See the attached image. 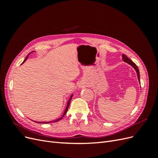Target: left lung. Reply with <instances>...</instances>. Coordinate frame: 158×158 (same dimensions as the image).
<instances>
[{"label":"left lung","mask_w":158,"mask_h":158,"mask_svg":"<svg viewBox=\"0 0 158 158\" xmlns=\"http://www.w3.org/2000/svg\"><path fill=\"white\" fill-rule=\"evenodd\" d=\"M122 57H123V61H125V63H128V64L131 65L132 67L135 69V70L136 71V74H137V76H138V82H139V83H140V73H139V70H138L137 66L136 65V64L135 63H133V62L129 59L128 57L125 55H122Z\"/></svg>","instance_id":"left-lung-1"}]
</instances>
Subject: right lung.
Listing matches in <instances>:
<instances>
[{
    "instance_id": "obj_1",
    "label": "right lung",
    "mask_w": 158,
    "mask_h": 158,
    "mask_svg": "<svg viewBox=\"0 0 158 158\" xmlns=\"http://www.w3.org/2000/svg\"><path fill=\"white\" fill-rule=\"evenodd\" d=\"M32 52H35V51H32ZM29 55L30 54H28V55H27V56L26 57V59H24V60H23V62L22 63V64L24 63V62L28 59V57H29ZM73 94H72L71 95V96L70 97V98H69V101H68V102H67V106H66V109H65V110H64V113H63V115H62L60 118H57V119H56V120H54V121H49V122H37V121H35V123H43V124H47V123H55V122H57V121H60V120H61L62 118H63V117L65 115V114H66V112H67V111H68V109H69V105H70V101H71V99H72V98H73Z\"/></svg>"
}]
</instances>
